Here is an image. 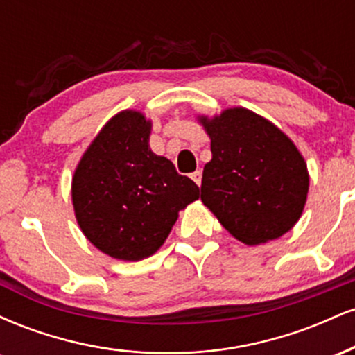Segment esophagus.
<instances>
[{
  "mask_svg": "<svg viewBox=\"0 0 355 355\" xmlns=\"http://www.w3.org/2000/svg\"><path fill=\"white\" fill-rule=\"evenodd\" d=\"M191 180H193L198 187H200V183H202V172H200V170H197V172L191 173Z\"/></svg>",
  "mask_w": 355,
  "mask_h": 355,
  "instance_id": "obj_1",
  "label": "esophagus"
}]
</instances>
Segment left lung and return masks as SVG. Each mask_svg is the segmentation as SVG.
Masks as SVG:
<instances>
[{
  "instance_id": "1",
  "label": "left lung",
  "mask_w": 355,
  "mask_h": 355,
  "mask_svg": "<svg viewBox=\"0 0 355 355\" xmlns=\"http://www.w3.org/2000/svg\"><path fill=\"white\" fill-rule=\"evenodd\" d=\"M210 137L202 202L240 242L259 245L282 237L302 215L309 172L294 141L247 108L198 116Z\"/></svg>"
}]
</instances>
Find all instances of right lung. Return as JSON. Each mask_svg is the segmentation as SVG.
<instances>
[{"label": "right lung", "mask_w": 355, "mask_h": 355, "mask_svg": "<svg viewBox=\"0 0 355 355\" xmlns=\"http://www.w3.org/2000/svg\"><path fill=\"white\" fill-rule=\"evenodd\" d=\"M152 121L125 110L100 130L81 157L71 200L81 232L113 259L153 255L168 237L178 211L198 198V187L155 155Z\"/></svg>", "instance_id": "obj_1"}]
</instances>
